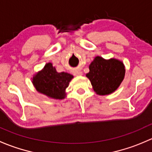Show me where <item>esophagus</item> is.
Wrapping results in <instances>:
<instances>
[{
    "label": "esophagus",
    "mask_w": 152,
    "mask_h": 152,
    "mask_svg": "<svg viewBox=\"0 0 152 152\" xmlns=\"http://www.w3.org/2000/svg\"><path fill=\"white\" fill-rule=\"evenodd\" d=\"M74 75L75 76H82V72L80 71V70H75Z\"/></svg>",
    "instance_id": "34e87169"
}]
</instances>
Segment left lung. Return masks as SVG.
Returning a JSON list of instances; mask_svg holds the SVG:
<instances>
[{
	"label": "left lung",
	"mask_w": 152,
	"mask_h": 152,
	"mask_svg": "<svg viewBox=\"0 0 152 152\" xmlns=\"http://www.w3.org/2000/svg\"><path fill=\"white\" fill-rule=\"evenodd\" d=\"M86 76L90 79L96 94L105 96L115 91L125 76L124 64L119 59L111 58L105 59L96 56L89 65Z\"/></svg>",
	"instance_id": "1"
}]
</instances>
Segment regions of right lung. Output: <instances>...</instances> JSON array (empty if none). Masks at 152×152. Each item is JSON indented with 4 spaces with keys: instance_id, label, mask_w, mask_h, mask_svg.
<instances>
[{
    "instance_id": "right-lung-1",
    "label": "right lung",
    "mask_w": 152,
    "mask_h": 152,
    "mask_svg": "<svg viewBox=\"0 0 152 152\" xmlns=\"http://www.w3.org/2000/svg\"><path fill=\"white\" fill-rule=\"evenodd\" d=\"M73 78V75L68 73H58L51 62H48L34 75L31 82L38 93L50 99H63L66 97L65 90Z\"/></svg>"
}]
</instances>
